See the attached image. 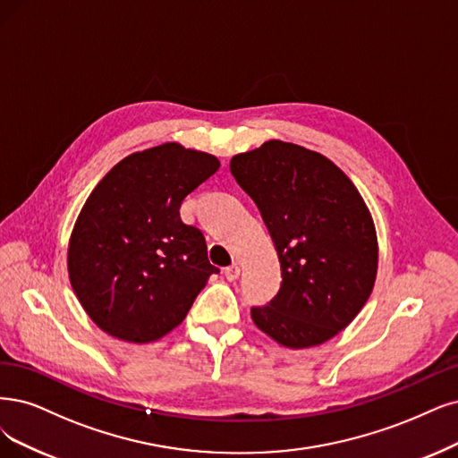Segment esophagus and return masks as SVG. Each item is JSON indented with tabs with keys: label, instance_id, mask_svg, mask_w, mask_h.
I'll return each mask as SVG.
<instances>
[{
	"label": "esophagus",
	"instance_id": "34e87169",
	"mask_svg": "<svg viewBox=\"0 0 458 458\" xmlns=\"http://www.w3.org/2000/svg\"><path fill=\"white\" fill-rule=\"evenodd\" d=\"M225 277L228 279V281H235L240 277V266L238 264H232V266H228V267H225Z\"/></svg>",
	"mask_w": 458,
	"mask_h": 458
}]
</instances>
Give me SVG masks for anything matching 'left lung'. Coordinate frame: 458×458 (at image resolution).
I'll use <instances>...</instances> for the list:
<instances>
[{"mask_svg":"<svg viewBox=\"0 0 458 458\" xmlns=\"http://www.w3.org/2000/svg\"><path fill=\"white\" fill-rule=\"evenodd\" d=\"M230 172L257 203L281 262L279 293L250 308L284 347L325 344L359 315L377 274L376 226L340 167L294 143L235 155Z\"/></svg>","mask_w":458,"mask_h":458,"instance_id":"8db88e82","label":"left lung"}]
</instances>
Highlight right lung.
<instances>
[{"label":"right lung","instance_id":"1","mask_svg":"<svg viewBox=\"0 0 458 458\" xmlns=\"http://www.w3.org/2000/svg\"><path fill=\"white\" fill-rule=\"evenodd\" d=\"M218 167L208 152L164 143L133 152L98 182L72 232L67 269L101 330L133 344L160 340L218 274L201 230L179 215Z\"/></svg>","mask_w":458,"mask_h":458}]
</instances>
